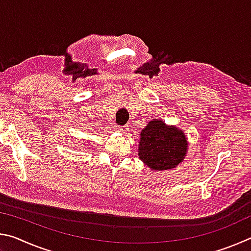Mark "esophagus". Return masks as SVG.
Returning a JSON list of instances; mask_svg holds the SVG:
<instances>
[{"label":"esophagus","instance_id":"esophagus-1","mask_svg":"<svg viewBox=\"0 0 251 251\" xmlns=\"http://www.w3.org/2000/svg\"><path fill=\"white\" fill-rule=\"evenodd\" d=\"M117 131H120V133H123V134H126L127 130H128V126L127 125H123V126H117Z\"/></svg>","mask_w":251,"mask_h":251}]
</instances>
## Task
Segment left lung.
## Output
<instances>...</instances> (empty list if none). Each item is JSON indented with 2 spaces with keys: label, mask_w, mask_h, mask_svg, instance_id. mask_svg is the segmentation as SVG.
<instances>
[{
  "label": "left lung",
  "mask_w": 251,
  "mask_h": 251,
  "mask_svg": "<svg viewBox=\"0 0 251 251\" xmlns=\"http://www.w3.org/2000/svg\"><path fill=\"white\" fill-rule=\"evenodd\" d=\"M139 158L155 171H169L182 161L187 151L184 133L163 121H151L141 131Z\"/></svg>",
  "instance_id": "left-lung-1"
}]
</instances>
